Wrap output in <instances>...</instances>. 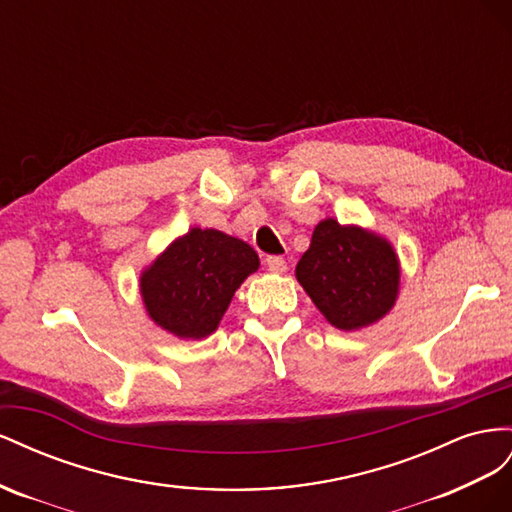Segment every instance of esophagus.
<instances>
[{"label": "esophagus", "instance_id": "1", "mask_svg": "<svg viewBox=\"0 0 512 512\" xmlns=\"http://www.w3.org/2000/svg\"><path fill=\"white\" fill-rule=\"evenodd\" d=\"M266 266H268V270H270V272H274V274H283V272H287V261H285L283 257H279V255H272V257H268V259H266Z\"/></svg>", "mask_w": 512, "mask_h": 512}]
</instances>
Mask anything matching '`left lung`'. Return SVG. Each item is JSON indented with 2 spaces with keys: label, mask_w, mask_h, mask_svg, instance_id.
Instances as JSON below:
<instances>
[{
  "label": "left lung",
  "mask_w": 512,
  "mask_h": 512,
  "mask_svg": "<svg viewBox=\"0 0 512 512\" xmlns=\"http://www.w3.org/2000/svg\"><path fill=\"white\" fill-rule=\"evenodd\" d=\"M296 279L334 328L360 330L382 319L399 296V259L392 244L356 225L321 221Z\"/></svg>",
  "instance_id": "left-lung-1"
}]
</instances>
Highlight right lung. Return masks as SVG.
Segmentation results:
<instances>
[{"mask_svg": "<svg viewBox=\"0 0 512 512\" xmlns=\"http://www.w3.org/2000/svg\"><path fill=\"white\" fill-rule=\"evenodd\" d=\"M259 257L246 242L193 227L141 272V298L156 324L180 339H206Z\"/></svg>", "mask_w": 512, "mask_h": 512, "instance_id": "add662e5", "label": "right lung"}]
</instances>
